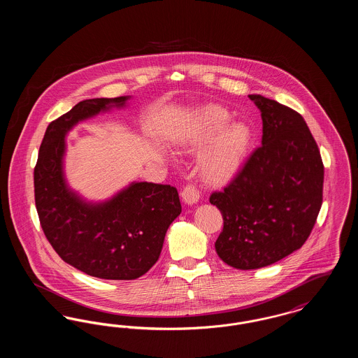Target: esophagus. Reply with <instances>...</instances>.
<instances>
[{"label": "esophagus", "mask_w": 358, "mask_h": 358, "mask_svg": "<svg viewBox=\"0 0 358 358\" xmlns=\"http://www.w3.org/2000/svg\"><path fill=\"white\" fill-rule=\"evenodd\" d=\"M181 197L184 200V203L187 205L197 204L199 199H200V192L193 185H187L184 187Z\"/></svg>", "instance_id": "1"}]
</instances>
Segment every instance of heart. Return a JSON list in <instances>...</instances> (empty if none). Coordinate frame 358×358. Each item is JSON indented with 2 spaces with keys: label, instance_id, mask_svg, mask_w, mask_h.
Returning a JSON list of instances; mask_svg holds the SVG:
<instances>
[{
  "label": "heart",
  "instance_id": "heart-1",
  "mask_svg": "<svg viewBox=\"0 0 358 358\" xmlns=\"http://www.w3.org/2000/svg\"><path fill=\"white\" fill-rule=\"evenodd\" d=\"M231 122V114L216 104L197 108L178 138L177 149L199 154L197 171L209 185L231 181L247 159L252 131L244 122Z\"/></svg>",
  "mask_w": 358,
  "mask_h": 358
}]
</instances>
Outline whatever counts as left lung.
Masks as SVG:
<instances>
[{"mask_svg": "<svg viewBox=\"0 0 358 358\" xmlns=\"http://www.w3.org/2000/svg\"><path fill=\"white\" fill-rule=\"evenodd\" d=\"M263 120L259 146L210 204L224 227L215 243L224 263L256 270L299 250L317 222L324 189V164L301 114L285 104L248 95Z\"/></svg>", "mask_w": 358, "mask_h": 358, "instance_id": "8db88e82", "label": "left lung"}]
</instances>
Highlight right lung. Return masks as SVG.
<instances>
[{
	"instance_id": "right-lung-1",
	"label": "right lung",
	"mask_w": 358,
	"mask_h": 358,
	"mask_svg": "<svg viewBox=\"0 0 358 358\" xmlns=\"http://www.w3.org/2000/svg\"><path fill=\"white\" fill-rule=\"evenodd\" d=\"M129 98L85 99L51 122L34 168L36 209L53 250L79 271L110 280L148 273L169 225L181 213L178 192L171 185L131 182L102 203H88L67 185V133L82 120L124 107Z\"/></svg>"
}]
</instances>
